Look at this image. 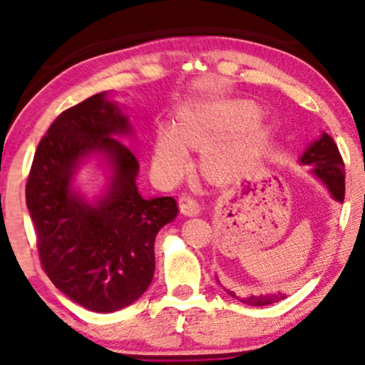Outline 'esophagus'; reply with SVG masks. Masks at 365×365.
<instances>
[{
  "mask_svg": "<svg viewBox=\"0 0 365 365\" xmlns=\"http://www.w3.org/2000/svg\"><path fill=\"white\" fill-rule=\"evenodd\" d=\"M179 207H181V212L186 214V216H197L201 212L197 201L192 196H189V194H181L179 196Z\"/></svg>",
  "mask_w": 365,
  "mask_h": 365,
  "instance_id": "esophagus-1",
  "label": "esophagus"
}]
</instances>
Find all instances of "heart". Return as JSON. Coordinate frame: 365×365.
<instances>
[{
	"mask_svg": "<svg viewBox=\"0 0 365 365\" xmlns=\"http://www.w3.org/2000/svg\"><path fill=\"white\" fill-rule=\"evenodd\" d=\"M259 118L261 108L249 101L201 104L187 109L179 116L176 131L163 128L158 133L154 171L163 181H178L189 166L186 146L201 148L211 142L202 153V168L214 176H234L261 151L266 131Z\"/></svg>",
	"mask_w": 365,
	"mask_h": 365,
	"instance_id": "heart-1",
	"label": "heart"
}]
</instances>
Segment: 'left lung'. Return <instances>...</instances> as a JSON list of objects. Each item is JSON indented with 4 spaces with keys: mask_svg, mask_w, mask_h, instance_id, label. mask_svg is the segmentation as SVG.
I'll list each match as a JSON object with an SVG mask.
<instances>
[{
    "mask_svg": "<svg viewBox=\"0 0 365 365\" xmlns=\"http://www.w3.org/2000/svg\"><path fill=\"white\" fill-rule=\"evenodd\" d=\"M301 163L306 166L312 168V173L321 179V181L329 187V191L337 199L339 202L344 201L346 194V169H344V161L341 153H339L337 144L329 134L324 133L317 141H314L311 146L302 154ZM232 297L247 306H267L282 301L284 294H267V296H249V297H237L236 294L229 292Z\"/></svg>",
    "mask_w": 365,
    "mask_h": 365,
    "instance_id": "1",
    "label": "left lung"
}]
</instances>
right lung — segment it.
Returning <instances> with one entry per match:
<instances>
[{
    "label": "right lung",
    "mask_w": 365,
    "mask_h": 365,
    "mask_svg": "<svg viewBox=\"0 0 365 365\" xmlns=\"http://www.w3.org/2000/svg\"><path fill=\"white\" fill-rule=\"evenodd\" d=\"M128 116L106 91L54 119L38 144L26 182V206L36 231L44 272L59 291L94 312L128 307L154 276V239L178 216L174 197L144 199L138 191V158L119 136ZM107 154L113 178L96 207L71 187L79 160Z\"/></svg>",
    "instance_id": "obj_1"
}]
</instances>
